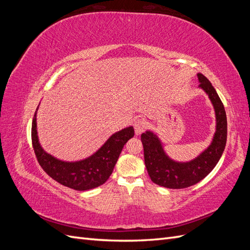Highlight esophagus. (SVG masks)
Segmentation results:
<instances>
[{
    "mask_svg": "<svg viewBox=\"0 0 250 250\" xmlns=\"http://www.w3.org/2000/svg\"><path fill=\"white\" fill-rule=\"evenodd\" d=\"M146 125H147V124H146V121L144 120V119H135L134 122H133L135 133H137L138 135L141 134L144 130H145Z\"/></svg>",
    "mask_w": 250,
    "mask_h": 250,
    "instance_id": "esophagus-1",
    "label": "esophagus"
}]
</instances>
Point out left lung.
<instances>
[{"label":"left lung","mask_w":250,"mask_h":250,"mask_svg":"<svg viewBox=\"0 0 250 250\" xmlns=\"http://www.w3.org/2000/svg\"><path fill=\"white\" fill-rule=\"evenodd\" d=\"M199 87L206 92L216 113V132L210 145L191 162L171 160L164 151L162 142L151 131L142 133L146 169L154 184L168 188H185L194 186L215 168L223 153L228 138V121L223 103L216 89L204 75L198 73Z\"/></svg>","instance_id":"1"}]
</instances>
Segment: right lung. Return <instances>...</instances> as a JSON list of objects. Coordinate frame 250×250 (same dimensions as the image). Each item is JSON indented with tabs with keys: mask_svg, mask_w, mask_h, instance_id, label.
Listing matches in <instances>:
<instances>
[{
	"mask_svg": "<svg viewBox=\"0 0 250 250\" xmlns=\"http://www.w3.org/2000/svg\"><path fill=\"white\" fill-rule=\"evenodd\" d=\"M37 108L31 129L32 145L37 161L50 177L76 191H86L103 185L111 175L124 145L134 135L132 126L124 128L113 133L96 153L85 160L63 162L47 153L41 146L36 129Z\"/></svg>",
	"mask_w": 250,
	"mask_h": 250,
	"instance_id": "1",
	"label": "right lung"
}]
</instances>
